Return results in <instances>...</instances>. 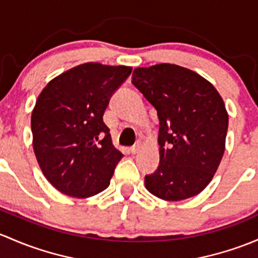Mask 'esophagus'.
I'll return each instance as SVG.
<instances>
[{"label":"esophagus","mask_w":258,"mask_h":258,"mask_svg":"<svg viewBox=\"0 0 258 258\" xmlns=\"http://www.w3.org/2000/svg\"><path fill=\"white\" fill-rule=\"evenodd\" d=\"M140 148H142V145H140V143H138L137 145H134V147H132V148L129 149L130 154H133V155H135V154H138V153H139Z\"/></svg>","instance_id":"34e87169"}]
</instances>
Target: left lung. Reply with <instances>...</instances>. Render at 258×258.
I'll return each instance as SVG.
<instances>
[{"instance_id":"obj_1","label":"left lung","mask_w":258,"mask_h":258,"mask_svg":"<svg viewBox=\"0 0 258 258\" xmlns=\"http://www.w3.org/2000/svg\"><path fill=\"white\" fill-rule=\"evenodd\" d=\"M132 82L160 121V161L145 176V187L166 201L198 195L212 180L225 151L228 114L221 95L200 74L170 63L135 68Z\"/></svg>"}]
</instances>
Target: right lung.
<instances>
[{
	"label": "right lung",
	"instance_id": "obj_1",
	"mask_svg": "<svg viewBox=\"0 0 258 258\" xmlns=\"http://www.w3.org/2000/svg\"><path fill=\"white\" fill-rule=\"evenodd\" d=\"M130 73L126 66L84 63L53 78L37 98L33 150L46 179L64 195L90 198L109 186L123 154L103 115Z\"/></svg>",
	"mask_w": 258,
	"mask_h": 258
}]
</instances>
